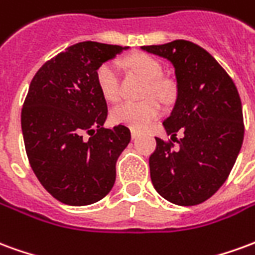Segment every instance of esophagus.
<instances>
[{"label": "esophagus", "instance_id": "obj_1", "mask_svg": "<svg viewBox=\"0 0 255 255\" xmlns=\"http://www.w3.org/2000/svg\"><path fill=\"white\" fill-rule=\"evenodd\" d=\"M131 136H132V139H136L139 136V132L138 131H135V129H132V131H131Z\"/></svg>", "mask_w": 255, "mask_h": 255}]
</instances>
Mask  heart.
<instances>
[{
    "mask_svg": "<svg viewBox=\"0 0 255 255\" xmlns=\"http://www.w3.org/2000/svg\"><path fill=\"white\" fill-rule=\"evenodd\" d=\"M127 67L138 73L147 82L144 97L154 95L162 101H168L172 97V87L161 80L162 67L158 60L149 54H133L127 58ZM97 83L101 93L108 101H117L120 98V76L119 68L115 63L102 64L97 69ZM160 101L153 97L140 102H122L113 108L112 119L117 124H124L132 129H143L150 123L155 120L161 113Z\"/></svg>",
    "mask_w": 255,
    "mask_h": 255,
    "instance_id": "b5f03b06",
    "label": "heart"
}]
</instances>
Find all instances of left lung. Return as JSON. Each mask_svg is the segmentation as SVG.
<instances>
[{
	"instance_id": "1",
	"label": "left lung",
	"mask_w": 255,
	"mask_h": 255,
	"mask_svg": "<svg viewBox=\"0 0 255 255\" xmlns=\"http://www.w3.org/2000/svg\"><path fill=\"white\" fill-rule=\"evenodd\" d=\"M172 64L176 101L162 126L179 149L155 138L150 177L155 191L179 206L205 202L230 175L243 143V113L232 79L205 49L183 39L140 47Z\"/></svg>"
}]
</instances>
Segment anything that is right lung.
Here are the masks:
<instances>
[{"label":"right lung","instance_id":"1","mask_svg":"<svg viewBox=\"0 0 255 255\" xmlns=\"http://www.w3.org/2000/svg\"><path fill=\"white\" fill-rule=\"evenodd\" d=\"M128 49L79 42L43 64L31 80L21 111L27 157L42 186L65 205L98 202L115 184L117 158L131 132L122 124L102 127L108 106L97 69ZM86 130L95 133L89 141Z\"/></svg>","mask_w":255,"mask_h":255}]
</instances>
